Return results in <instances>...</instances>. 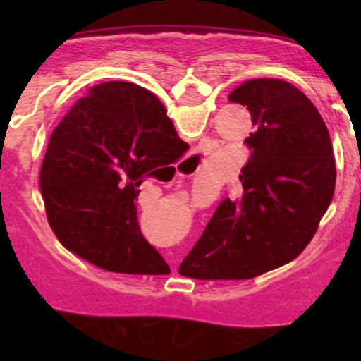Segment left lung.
Masks as SVG:
<instances>
[{"mask_svg": "<svg viewBox=\"0 0 361 361\" xmlns=\"http://www.w3.org/2000/svg\"><path fill=\"white\" fill-rule=\"evenodd\" d=\"M229 101L250 110L255 132L244 142L251 155L235 193L180 264L190 279H253L291 262L333 200V145L307 95L280 79H251Z\"/></svg>", "mask_w": 361, "mask_h": 361, "instance_id": "obj_1", "label": "left lung"}]
</instances>
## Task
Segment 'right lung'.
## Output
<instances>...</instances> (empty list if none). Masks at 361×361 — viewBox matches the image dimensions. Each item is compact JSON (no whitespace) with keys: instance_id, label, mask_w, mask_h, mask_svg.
<instances>
[{"instance_id":"right-lung-1","label":"right lung","mask_w":361,"mask_h":361,"mask_svg":"<svg viewBox=\"0 0 361 361\" xmlns=\"http://www.w3.org/2000/svg\"><path fill=\"white\" fill-rule=\"evenodd\" d=\"M188 148L152 92L124 81L94 86L56 126L41 166V195L56 237L106 271L168 273L142 237L135 200L142 180Z\"/></svg>"}]
</instances>
